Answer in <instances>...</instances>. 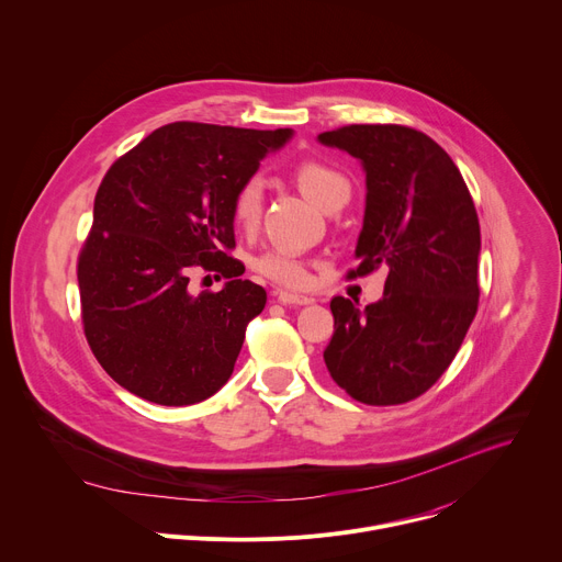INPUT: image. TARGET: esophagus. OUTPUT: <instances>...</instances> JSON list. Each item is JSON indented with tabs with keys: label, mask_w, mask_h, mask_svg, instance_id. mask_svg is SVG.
Segmentation results:
<instances>
[{
	"label": "esophagus",
	"mask_w": 562,
	"mask_h": 562,
	"mask_svg": "<svg viewBox=\"0 0 562 562\" xmlns=\"http://www.w3.org/2000/svg\"><path fill=\"white\" fill-rule=\"evenodd\" d=\"M276 300H278L280 304H293V306H302V304L313 302L311 297L300 295V293H291V291H278V293H276Z\"/></svg>",
	"instance_id": "1"
}]
</instances>
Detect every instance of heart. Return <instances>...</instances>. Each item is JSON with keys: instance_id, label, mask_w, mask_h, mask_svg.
Segmentation results:
<instances>
[{"instance_id": "b5f03b06", "label": "heart", "mask_w": 562, "mask_h": 562, "mask_svg": "<svg viewBox=\"0 0 562 562\" xmlns=\"http://www.w3.org/2000/svg\"><path fill=\"white\" fill-rule=\"evenodd\" d=\"M293 180L311 202L325 211L342 206L351 195L349 178L325 159H302L293 167ZM262 211L265 184L260 178H249L233 193L231 217L239 231L254 233L260 226ZM254 267L260 276L282 286H302L308 282L306 262L293 251L269 249L256 258Z\"/></svg>"}]
</instances>
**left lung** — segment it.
<instances>
[{
	"label": "left lung",
	"mask_w": 562,
	"mask_h": 562,
	"mask_svg": "<svg viewBox=\"0 0 562 562\" xmlns=\"http://www.w3.org/2000/svg\"><path fill=\"white\" fill-rule=\"evenodd\" d=\"M317 139L358 157L367 209L358 267L386 269L384 295L360 311L331 300L334 338L325 364L353 400L403 405L436 384L477 311L480 224L471 193L447 150L400 124H349Z\"/></svg>",
	"instance_id": "left-lung-1"
}]
</instances>
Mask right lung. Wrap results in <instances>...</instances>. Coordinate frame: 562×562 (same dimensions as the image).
<instances>
[{
	"instance_id": "1",
	"label": "right lung",
	"mask_w": 562,
	"mask_h": 562,
	"mask_svg": "<svg viewBox=\"0 0 562 562\" xmlns=\"http://www.w3.org/2000/svg\"><path fill=\"white\" fill-rule=\"evenodd\" d=\"M291 137L202 122L155 128L117 157L77 258L82 325L104 371L165 407L195 405L233 373L267 291L239 280L231 200ZM193 268L217 270L222 292L188 293Z\"/></svg>"
}]
</instances>
